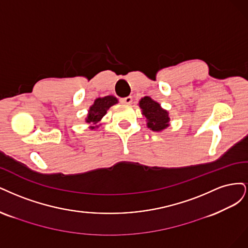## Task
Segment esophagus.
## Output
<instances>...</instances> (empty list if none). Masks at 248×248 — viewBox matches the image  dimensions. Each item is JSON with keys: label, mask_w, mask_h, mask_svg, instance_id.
<instances>
[{"label": "esophagus", "mask_w": 248, "mask_h": 248, "mask_svg": "<svg viewBox=\"0 0 248 248\" xmlns=\"http://www.w3.org/2000/svg\"><path fill=\"white\" fill-rule=\"evenodd\" d=\"M121 102H122V103H124V104H127V105H130V104L133 102V98H132V95H129V97L123 98V99L121 100Z\"/></svg>", "instance_id": "esophagus-1"}]
</instances>
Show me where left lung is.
<instances>
[{
    "instance_id": "left-lung-1",
    "label": "left lung",
    "mask_w": 248,
    "mask_h": 248,
    "mask_svg": "<svg viewBox=\"0 0 248 248\" xmlns=\"http://www.w3.org/2000/svg\"><path fill=\"white\" fill-rule=\"evenodd\" d=\"M142 114L146 117L147 126L154 132H161L169 126L170 117L168 111L150 97H144L139 101Z\"/></svg>"
}]
</instances>
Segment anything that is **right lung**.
Returning <instances> with one entry per match:
<instances>
[{
	"label": "right lung",
	"instance_id": "1",
	"mask_svg": "<svg viewBox=\"0 0 248 248\" xmlns=\"http://www.w3.org/2000/svg\"><path fill=\"white\" fill-rule=\"evenodd\" d=\"M118 102V100L113 97V95H106L104 98H98L95 99L93 105L89 109V114H87V117L85 118V122L91 125V130L95 129V127H99L101 119L103 116L107 113V110L111 107L115 105V104Z\"/></svg>",
	"mask_w": 248,
	"mask_h": 248
}]
</instances>
